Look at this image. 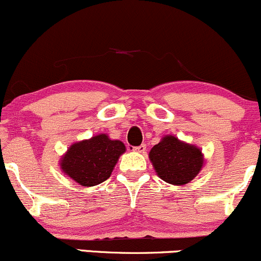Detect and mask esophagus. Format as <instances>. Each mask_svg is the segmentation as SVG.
<instances>
[{
  "label": "esophagus",
  "mask_w": 261,
  "mask_h": 261,
  "mask_svg": "<svg viewBox=\"0 0 261 261\" xmlns=\"http://www.w3.org/2000/svg\"><path fill=\"white\" fill-rule=\"evenodd\" d=\"M135 152H139V153H145L146 152V145H140L137 147H134Z\"/></svg>",
  "instance_id": "1"
}]
</instances>
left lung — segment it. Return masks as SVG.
Instances as JSON below:
<instances>
[{
    "instance_id": "left-lung-1",
    "label": "left lung",
    "mask_w": 261,
    "mask_h": 261,
    "mask_svg": "<svg viewBox=\"0 0 261 261\" xmlns=\"http://www.w3.org/2000/svg\"><path fill=\"white\" fill-rule=\"evenodd\" d=\"M149 160L162 180L184 185L199 174L203 160L195 146L181 142L174 136H166L149 152Z\"/></svg>"
}]
</instances>
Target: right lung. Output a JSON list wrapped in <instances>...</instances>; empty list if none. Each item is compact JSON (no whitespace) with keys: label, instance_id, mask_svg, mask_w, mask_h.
Returning <instances> with one entry per match:
<instances>
[{"label":"right lung","instance_id":"right-lung-1","mask_svg":"<svg viewBox=\"0 0 261 261\" xmlns=\"http://www.w3.org/2000/svg\"><path fill=\"white\" fill-rule=\"evenodd\" d=\"M124 152L125 145L121 141L110 140L100 134L91 140L73 143L61 158V168L80 185L93 187L109 178Z\"/></svg>","mask_w":261,"mask_h":261}]
</instances>
